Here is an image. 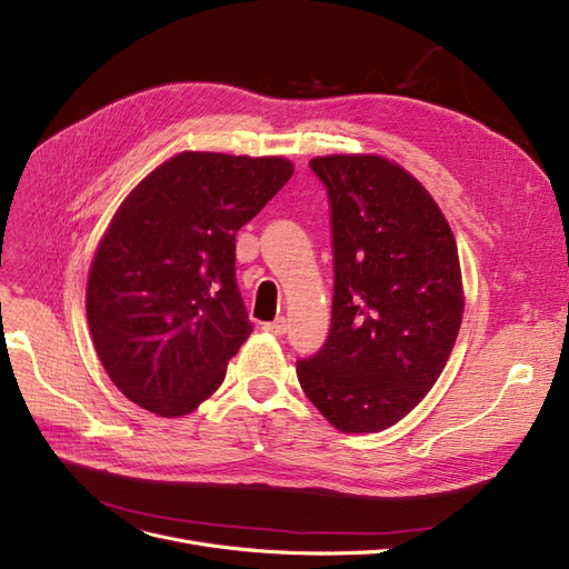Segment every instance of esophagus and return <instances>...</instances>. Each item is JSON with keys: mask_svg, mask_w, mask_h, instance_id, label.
<instances>
[{"mask_svg": "<svg viewBox=\"0 0 569 569\" xmlns=\"http://www.w3.org/2000/svg\"><path fill=\"white\" fill-rule=\"evenodd\" d=\"M262 330H264V332H269V335H274V337L286 335V330H288V326H286V318H283V316H279L277 320H271V323H264V326H262Z\"/></svg>", "mask_w": 569, "mask_h": 569, "instance_id": "34e87169", "label": "esophagus"}]
</instances>
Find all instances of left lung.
Listing matches in <instances>:
<instances>
[{
	"mask_svg": "<svg viewBox=\"0 0 569 569\" xmlns=\"http://www.w3.org/2000/svg\"><path fill=\"white\" fill-rule=\"evenodd\" d=\"M330 200L335 295L326 343L298 360L307 398L341 432H379L439 379L462 320L453 232L432 194L381 156L309 162Z\"/></svg>",
	"mask_w": 569,
	"mask_h": 569,
	"instance_id": "obj_1",
	"label": "left lung"
}]
</instances>
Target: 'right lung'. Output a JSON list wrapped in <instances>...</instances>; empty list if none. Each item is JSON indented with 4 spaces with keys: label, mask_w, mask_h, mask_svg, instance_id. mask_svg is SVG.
Segmentation results:
<instances>
[{
    "label": "right lung",
    "mask_w": 569,
    "mask_h": 569,
    "mask_svg": "<svg viewBox=\"0 0 569 569\" xmlns=\"http://www.w3.org/2000/svg\"><path fill=\"white\" fill-rule=\"evenodd\" d=\"M292 177L267 156L183 151L120 204L90 264L86 311L107 375L171 418L223 383L253 326L234 279V237Z\"/></svg>",
    "instance_id": "obj_1"
}]
</instances>
